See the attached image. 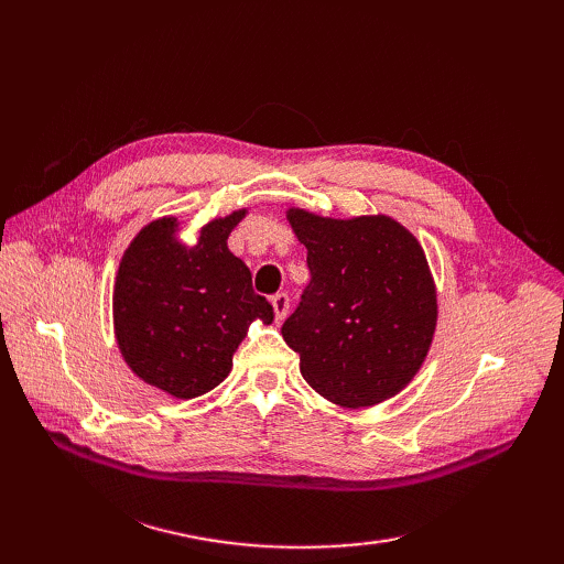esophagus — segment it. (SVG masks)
I'll use <instances>...</instances> for the list:
<instances>
[{
    "instance_id": "obj_1",
    "label": "esophagus",
    "mask_w": 564,
    "mask_h": 564,
    "mask_svg": "<svg viewBox=\"0 0 564 564\" xmlns=\"http://www.w3.org/2000/svg\"><path fill=\"white\" fill-rule=\"evenodd\" d=\"M270 303H272V311H275V319L278 322L284 319L286 313H289V296L284 292H278L275 296L270 299Z\"/></svg>"
}]
</instances>
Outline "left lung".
<instances>
[{
    "label": "left lung",
    "mask_w": 564,
    "mask_h": 564,
    "mask_svg": "<svg viewBox=\"0 0 564 564\" xmlns=\"http://www.w3.org/2000/svg\"><path fill=\"white\" fill-rule=\"evenodd\" d=\"M311 282L282 324L301 373L340 406H371L414 379L431 348L437 301L416 237L388 216L350 220L289 209Z\"/></svg>",
    "instance_id": "8db88e82"
}]
</instances>
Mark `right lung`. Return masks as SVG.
<instances>
[{
  "label": "right lung",
  "mask_w": 564,
  "mask_h": 564,
  "mask_svg": "<svg viewBox=\"0 0 564 564\" xmlns=\"http://www.w3.org/2000/svg\"><path fill=\"white\" fill-rule=\"evenodd\" d=\"M245 209L181 245L176 218L145 226L119 263L112 313L117 346L145 383L191 400L224 381L251 319L272 322V305L251 286L249 268L228 249Z\"/></svg>",
  "instance_id": "right-lung-1"
}]
</instances>
